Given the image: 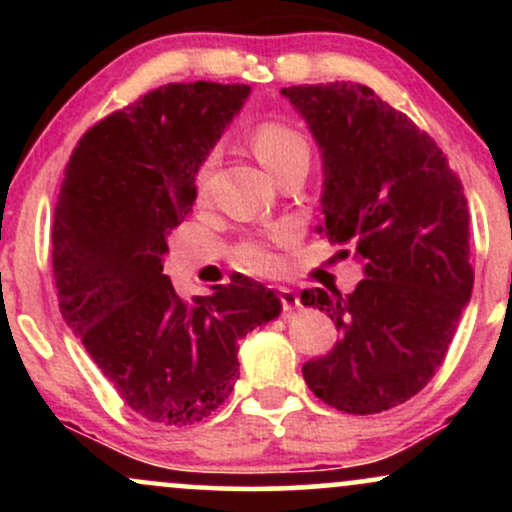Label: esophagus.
<instances>
[{
  "label": "esophagus",
  "instance_id": "obj_1",
  "mask_svg": "<svg viewBox=\"0 0 512 512\" xmlns=\"http://www.w3.org/2000/svg\"><path fill=\"white\" fill-rule=\"evenodd\" d=\"M276 298H279L281 308H284L286 313L301 308V298H298V293H293L291 289H276Z\"/></svg>",
  "mask_w": 512,
  "mask_h": 512
}]
</instances>
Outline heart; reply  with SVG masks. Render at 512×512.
Masks as SVG:
<instances>
[{
    "label": "heart",
    "instance_id": "obj_1",
    "mask_svg": "<svg viewBox=\"0 0 512 512\" xmlns=\"http://www.w3.org/2000/svg\"><path fill=\"white\" fill-rule=\"evenodd\" d=\"M252 149L264 168L279 178L286 168L298 161H310V144L301 129H296L284 120H264L252 129ZM216 154H209L197 170V190L204 192L209 187L211 175H214ZM289 228H274L267 236H248L243 238L233 250V260L238 267L252 274H272L281 267V257L276 248L289 240Z\"/></svg>",
    "mask_w": 512,
    "mask_h": 512
}]
</instances>
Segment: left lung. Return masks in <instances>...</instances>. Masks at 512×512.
Segmentation results:
<instances>
[{"label":"left lung","instance_id":"1","mask_svg":"<svg viewBox=\"0 0 512 512\" xmlns=\"http://www.w3.org/2000/svg\"><path fill=\"white\" fill-rule=\"evenodd\" d=\"M325 163L322 214L339 255L363 262L356 289H308L342 339L303 366L315 397L346 414H378L428 385L474 286L469 209L448 158L407 115L351 81L281 88Z\"/></svg>","mask_w":512,"mask_h":512}]
</instances>
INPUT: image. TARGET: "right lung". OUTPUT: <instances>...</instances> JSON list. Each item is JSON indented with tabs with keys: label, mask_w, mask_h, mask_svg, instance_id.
Masks as SVG:
<instances>
[{
	"label": "right lung",
	"mask_w": 512,
	"mask_h": 512,
	"mask_svg": "<svg viewBox=\"0 0 512 512\" xmlns=\"http://www.w3.org/2000/svg\"><path fill=\"white\" fill-rule=\"evenodd\" d=\"M245 84H166L96 122L74 146L52 223L64 322L122 402L161 426L202 421L238 380V342L274 320V291L236 274L185 301L163 274L192 211L195 175Z\"/></svg>",
	"instance_id": "obj_1"
}]
</instances>
